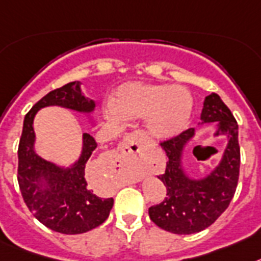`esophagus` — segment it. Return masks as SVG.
<instances>
[{
    "mask_svg": "<svg viewBox=\"0 0 261 261\" xmlns=\"http://www.w3.org/2000/svg\"><path fill=\"white\" fill-rule=\"evenodd\" d=\"M145 137L141 132H132L125 136L122 143V160H137L144 153Z\"/></svg>",
    "mask_w": 261,
    "mask_h": 261,
    "instance_id": "1",
    "label": "esophagus"
}]
</instances>
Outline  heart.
I'll return each instance as SVG.
<instances>
[{
    "instance_id": "b5f03b06",
    "label": "heart",
    "mask_w": 261,
    "mask_h": 261,
    "mask_svg": "<svg viewBox=\"0 0 261 261\" xmlns=\"http://www.w3.org/2000/svg\"><path fill=\"white\" fill-rule=\"evenodd\" d=\"M108 109L112 118H146L157 137L167 139L182 130L192 112V97L181 87L126 83L116 90Z\"/></svg>"
}]
</instances>
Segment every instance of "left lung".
I'll return each instance as SVG.
<instances>
[{
  "label": "left lung",
  "instance_id": "8db88e82",
  "mask_svg": "<svg viewBox=\"0 0 261 261\" xmlns=\"http://www.w3.org/2000/svg\"><path fill=\"white\" fill-rule=\"evenodd\" d=\"M201 121L219 122L215 135L228 136V145L220 164L206 177L192 180L181 168L182 149L195 136V129L189 128L160 143L168 161L165 172L157 177L164 182L167 197L160 204L150 206L149 217L157 227L172 233L191 234L210 227L227 210L238 187L240 171L238 121L219 94L211 93L205 97Z\"/></svg>",
  "mask_w": 261,
  "mask_h": 261
}]
</instances>
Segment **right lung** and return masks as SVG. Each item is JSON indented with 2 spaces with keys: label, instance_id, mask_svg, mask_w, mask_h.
Instances as JSON below:
<instances>
[{
  "label": "right lung",
  "instance_id": "right-lung-1",
  "mask_svg": "<svg viewBox=\"0 0 261 261\" xmlns=\"http://www.w3.org/2000/svg\"><path fill=\"white\" fill-rule=\"evenodd\" d=\"M80 81L49 92L25 116L18 145L17 178L22 199L38 221L51 231L65 234L88 232L109 216L113 199H101L89 188L85 167L97 148L89 133H84L83 153L72 168L64 169L34 152L33 118L41 108L58 105L89 113L94 102L84 96Z\"/></svg>",
  "mask_w": 261,
  "mask_h": 261
}]
</instances>
